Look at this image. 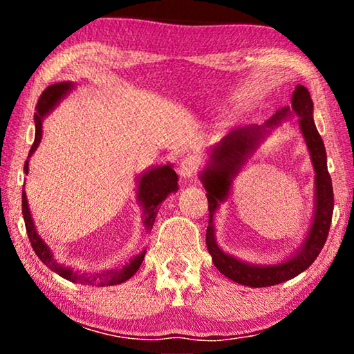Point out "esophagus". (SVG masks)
I'll return each instance as SVG.
<instances>
[{
	"label": "esophagus",
	"instance_id": "34e87169",
	"mask_svg": "<svg viewBox=\"0 0 354 354\" xmlns=\"http://www.w3.org/2000/svg\"><path fill=\"white\" fill-rule=\"evenodd\" d=\"M198 170V162H196V159L194 156H185V158L179 162V175L183 178H192Z\"/></svg>",
	"mask_w": 354,
	"mask_h": 354
}]
</instances>
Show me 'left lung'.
Masks as SVG:
<instances>
[{
  "label": "left lung",
  "instance_id": "1",
  "mask_svg": "<svg viewBox=\"0 0 354 354\" xmlns=\"http://www.w3.org/2000/svg\"><path fill=\"white\" fill-rule=\"evenodd\" d=\"M314 104L308 88L297 86L292 95V106L283 109L257 127H245L232 129L218 143L209 148V159L200 173V181L206 189L209 203V225L206 231V245L212 256L214 266L220 273L237 284L248 287H267L295 278L306 270L317 256L320 254L326 242L331 226L334 195L331 176L326 165V149L314 123ZM298 116L299 127L307 142L308 151L316 171V195L313 221L302 245L289 257L277 264H250L225 254L216 243L213 227V215L221 202L230 194L232 183L246 163L250 154L284 119Z\"/></svg>",
  "mask_w": 354,
  "mask_h": 354
}]
</instances>
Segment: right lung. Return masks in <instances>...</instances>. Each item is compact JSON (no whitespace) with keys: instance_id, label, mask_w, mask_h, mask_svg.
<instances>
[{"instance_id":"add662e5","label":"right lung","mask_w":354,"mask_h":354,"mask_svg":"<svg viewBox=\"0 0 354 354\" xmlns=\"http://www.w3.org/2000/svg\"><path fill=\"white\" fill-rule=\"evenodd\" d=\"M75 87H76L75 82H70V81L56 82L53 84V86L46 87L44 93L40 95L37 106H35L37 112L34 113L35 139L31 149H29L28 159L25 162L26 175L29 171V158H31L35 149H37V147L40 145L41 122H44V118L48 115V113L55 109V107L61 103V101L67 97ZM178 189H179L178 175L175 173V170H173L171 164L154 165L147 171H143L142 175L137 176V203H139V206L142 207V218L147 231H151L160 203H162L170 194L178 192ZM21 207H23V218H25L29 242H31L35 254L39 256V259L44 262L50 270L57 273L59 277L71 281V283L97 286V287L120 284V283H124V281H128L131 277H134V273L139 270V267L142 266L147 250H143L142 253L134 256L133 259H131L127 266H123L122 268H109V270H103L100 273H87V272L75 270L73 267H68L65 266V263L59 262L55 257V253L51 251V248L48 247L44 239L39 236L37 230H35L34 220L31 217V211H29L25 190H23L21 194Z\"/></svg>"}]
</instances>
